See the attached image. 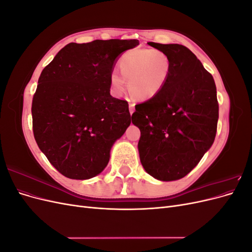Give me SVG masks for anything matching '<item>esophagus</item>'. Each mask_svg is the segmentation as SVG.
<instances>
[{
	"instance_id": "1",
	"label": "esophagus",
	"mask_w": 252,
	"mask_h": 252,
	"mask_svg": "<svg viewBox=\"0 0 252 252\" xmlns=\"http://www.w3.org/2000/svg\"><path fill=\"white\" fill-rule=\"evenodd\" d=\"M129 110H130V113H131V114L133 113V111H134V104H133V103L129 104Z\"/></svg>"
}]
</instances>
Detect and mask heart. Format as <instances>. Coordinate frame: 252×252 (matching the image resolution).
<instances>
[{"mask_svg":"<svg viewBox=\"0 0 252 252\" xmlns=\"http://www.w3.org/2000/svg\"><path fill=\"white\" fill-rule=\"evenodd\" d=\"M118 64L122 74L113 72L110 85L117 94L126 88L139 100H149L158 95L166 86L171 73L172 62L166 51L158 48H132L119 57Z\"/></svg>","mask_w":252,"mask_h":252,"instance_id":"heart-1","label":"heart"}]
</instances>
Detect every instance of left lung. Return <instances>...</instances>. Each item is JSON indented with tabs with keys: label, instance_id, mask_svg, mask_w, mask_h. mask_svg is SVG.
Listing matches in <instances>:
<instances>
[{
	"label": "left lung",
	"instance_id": "obj_1",
	"mask_svg": "<svg viewBox=\"0 0 252 252\" xmlns=\"http://www.w3.org/2000/svg\"><path fill=\"white\" fill-rule=\"evenodd\" d=\"M168 53L172 68L164 89L136 104L132 123L140 128L141 163L159 181L184 178L215 141L219 119L212 75L187 47L148 43Z\"/></svg>",
	"mask_w": 252,
	"mask_h": 252
}]
</instances>
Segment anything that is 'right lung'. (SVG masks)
I'll return each instance as SVG.
<instances>
[{"label":"right lung","instance_id":"1","mask_svg":"<svg viewBox=\"0 0 252 252\" xmlns=\"http://www.w3.org/2000/svg\"><path fill=\"white\" fill-rule=\"evenodd\" d=\"M138 40L69 43L44 68L32 98L37 146L64 177L87 180L109 162L131 123L128 102L110 95L116 59Z\"/></svg>","mask_w":252,"mask_h":252}]
</instances>
